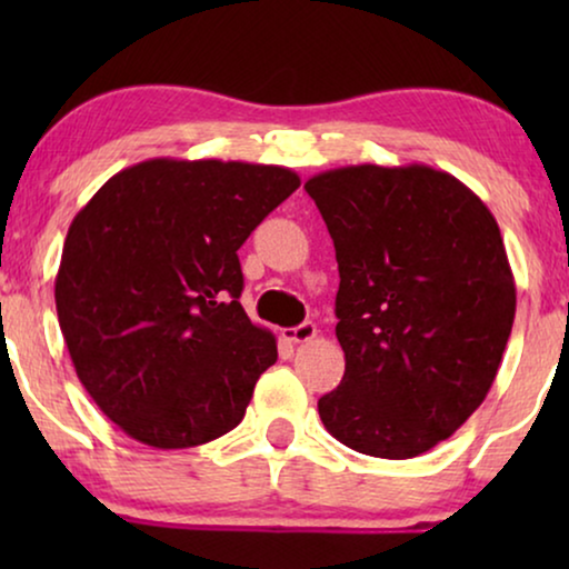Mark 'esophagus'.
I'll use <instances>...</instances> for the list:
<instances>
[{
    "instance_id": "obj_1",
    "label": "esophagus",
    "mask_w": 569,
    "mask_h": 569,
    "mask_svg": "<svg viewBox=\"0 0 569 569\" xmlns=\"http://www.w3.org/2000/svg\"><path fill=\"white\" fill-rule=\"evenodd\" d=\"M282 337L287 341H292V345H306V341H313L318 337V329L313 321H306V323L295 326V329H284Z\"/></svg>"
}]
</instances>
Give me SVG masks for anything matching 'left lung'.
Wrapping results in <instances>:
<instances>
[{
	"label": "left lung",
	"instance_id": "obj_1",
	"mask_svg": "<svg viewBox=\"0 0 569 569\" xmlns=\"http://www.w3.org/2000/svg\"><path fill=\"white\" fill-rule=\"evenodd\" d=\"M337 248L345 378L318 399L357 453L422 456L487 399L516 318L497 220L430 166H347L306 181Z\"/></svg>",
	"mask_w": 569,
	"mask_h": 569
}]
</instances>
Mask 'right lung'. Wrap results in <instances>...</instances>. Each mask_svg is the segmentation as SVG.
Here are the masks:
<instances>
[{
  "instance_id": "obj_1",
  "label": "right lung",
  "mask_w": 569,
  "mask_h": 569,
  "mask_svg": "<svg viewBox=\"0 0 569 569\" xmlns=\"http://www.w3.org/2000/svg\"><path fill=\"white\" fill-rule=\"evenodd\" d=\"M298 186L279 166L152 158L74 214L59 326L84 391L129 438L176 450L240 425L277 339L238 302V248Z\"/></svg>"
}]
</instances>
